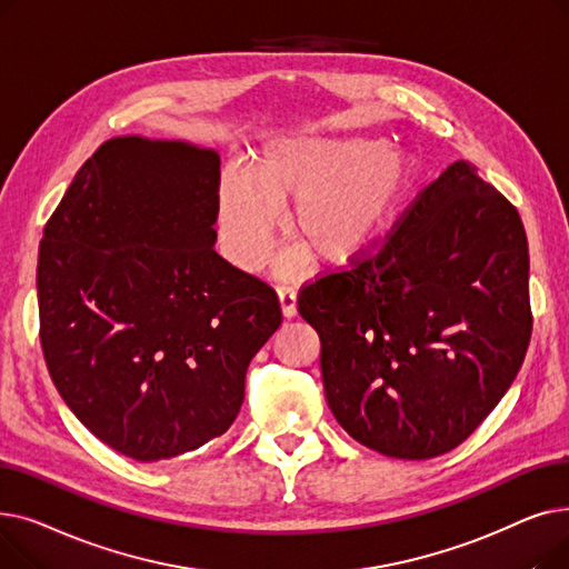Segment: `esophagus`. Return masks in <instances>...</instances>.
Returning a JSON list of instances; mask_svg holds the SVG:
<instances>
[{
	"label": "esophagus",
	"instance_id": "34e87169",
	"mask_svg": "<svg viewBox=\"0 0 569 569\" xmlns=\"http://www.w3.org/2000/svg\"><path fill=\"white\" fill-rule=\"evenodd\" d=\"M277 292H279V302H281L283 316L292 318L297 313V295H295V290L288 288V286H279Z\"/></svg>",
	"mask_w": 569,
	"mask_h": 569
}]
</instances>
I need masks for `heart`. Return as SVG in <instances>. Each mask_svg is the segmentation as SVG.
<instances>
[{
  "label": "heart",
  "instance_id": "1",
  "mask_svg": "<svg viewBox=\"0 0 569 569\" xmlns=\"http://www.w3.org/2000/svg\"><path fill=\"white\" fill-rule=\"evenodd\" d=\"M415 182V161L378 138H281L251 161L226 170L219 219L230 258L256 264L292 200L288 234L316 262L346 264L376 249L397 223Z\"/></svg>",
  "mask_w": 569,
  "mask_h": 569
}]
</instances>
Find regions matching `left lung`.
<instances>
[{
	"label": "left lung",
	"instance_id": "left-lung-1",
	"mask_svg": "<svg viewBox=\"0 0 569 569\" xmlns=\"http://www.w3.org/2000/svg\"><path fill=\"white\" fill-rule=\"evenodd\" d=\"M517 207L457 161L385 242L302 286L337 422L385 457L455 450L517 378L532 332Z\"/></svg>",
	"mask_w": 569,
	"mask_h": 569
}]
</instances>
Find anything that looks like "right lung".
<instances>
[{
	"mask_svg": "<svg viewBox=\"0 0 569 569\" xmlns=\"http://www.w3.org/2000/svg\"><path fill=\"white\" fill-rule=\"evenodd\" d=\"M221 161L187 142L112 138L43 228L39 337L78 420L136 461L198 450L244 401L279 297L214 251Z\"/></svg>",
	"mask_w": 569,
	"mask_h": 569,
	"instance_id": "right-lung-1",
	"label": "right lung"
}]
</instances>
